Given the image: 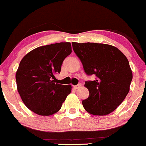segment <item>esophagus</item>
I'll use <instances>...</instances> for the list:
<instances>
[{
	"label": "esophagus",
	"instance_id": "1",
	"mask_svg": "<svg viewBox=\"0 0 146 146\" xmlns=\"http://www.w3.org/2000/svg\"><path fill=\"white\" fill-rule=\"evenodd\" d=\"M81 86H82V84H79L76 85V86H74V88L75 89H79V87H81Z\"/></svg>",
	"mask_w": 146,
	"mask_h": 146
}]
</instances>
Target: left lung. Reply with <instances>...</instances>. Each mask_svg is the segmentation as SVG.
Wrapping results in <instances>:
<instances>
[{"label":"left lung","instance_id":"left-lung-1","mask_svg":"<svg viewBox=\"0 0 146 146\" xmlns=\"http://www.w3.org/2000/svg\"><path fill=\"white\" fill-rule=\"evenodd\" d=\"M74 52L94 81H86L89 96L82 101L85 110L96 116L109 114L125 98L133 74L128 59L116 47L102 43L72 42Z\"/></svg>","mask_w":146,"mask_h":146}]
</instances>
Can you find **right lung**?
I'll return each instance as SVG.
<instances>
[{"mask_svg":"<svg viewBox=\"0 0 146 146\" xmlns=\"http://www.w3.org/2000/svg\"><path fill=\"white\" fill-rule=\"evenodd\" d=\"M72 52L70 42L37 47L22 59L17 70V88L30 110L40 116H50L61 109L71 93V85L55 83L64 59Z\"/></svg>","mask_w":146,"mask_h":146,"instance_id":"right-lung-1","label":"right lung"}]
</instances>
